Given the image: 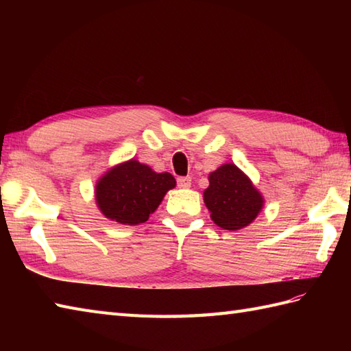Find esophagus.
<instances>
[{
    "label": "esophagus",
    "mask_w": 351,
    "mask_h": 351,
    "mask_svg": "<svg viewBox=\"0 0 351 351\" xmlns=\"http://www.w3.org/2000/svg\"><path fill=\"white\" fill-rule=\"evenodd\" d=\"M178 187L180 189H189L191 185V178L190 176H181L178 178Z\"/></svg>",
    "instance_id": "obj_1"
}]
</instances>
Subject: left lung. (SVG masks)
<instances>
[{"mask_svg": "<svg viewBox=\"0 0 351 351\" xmlns=\"http://www.w3.org/2000/svg\"><path fill=\"white\" fill-rule=\"evenodd\" d=\"M210 187L204 191V202L215 225L238 230L256 219L264 199L249 176L235 164H223L210 173Z\"/></svg>", "mask_w": 351, "mask_h": 351, "instance_id": "obj_1", "label": "left lung"}]
</instances>
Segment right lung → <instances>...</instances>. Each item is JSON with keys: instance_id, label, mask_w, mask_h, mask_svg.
<instances>
[{"instance_id": "right-lung-1", "label": "right lung", "mask_w": 351, "mask_h": 351, "mask_svg": "<svg viewBox=\"0 0 351 351\" xmlns=\"http://www.w3.org/2000/svg\"><path fill=\"white\" fill-rule=\"evenodd\" d=\"M175 185V178L167 171L156 173L146 164L130 160L99 178L95 197L107 219L134 226L145 223Z\"/></svg>"}]
</instances>
